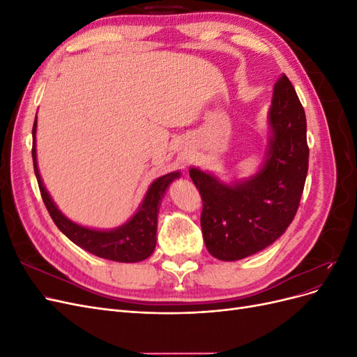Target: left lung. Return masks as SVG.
Here are the masks:
<instances>
[{
	"label": "left lung",
	"instance_id": "1",
	"mask_svg": "<svg viewBox=\"0 0 357 357\" xmlns=\"http://www.w3.org/2000/svg\"><path fill=\"white\" fill-rule=\"evenodd\" d=\"M268 128L264 164L248 178L225 183L189 169L202 198L205 247L220 261H240L271 245L298 211L308 171L307 119L284 74L274 84Z\"/></svg>",
	"mask_w": 357,
	"mask_h": 357
}]
</instances>
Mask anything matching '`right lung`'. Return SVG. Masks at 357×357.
<instances>
[{"mask_svg":"<svg viewBox=\"0 0 357 357\" xmlns=\"http://www.w3.org/2000/svg\"><path fill=\"white\" fill-rule=\"evenodd\" d=\"M36 132L37 116L34 126H32V160H34V172L38 181L41 198L45 201L50 218L55 222L59 231L68 236L75 245L82 247L83 250L102 259H109V261L131 264L144 261V259L152 255L156 247L158 213L160 201L164 198L171 183L180 177V171L169 172V174L156 178L150 185L137 213L126 223L109 231L92 229L88 228V226L74 223L73 220L66 218L49 195L45 183L41 180L37 165Z\"/></svg>","mask_w":357,"mask_h":357,"instance_id":"add662e5","label":"right lung"}]
</instances>
